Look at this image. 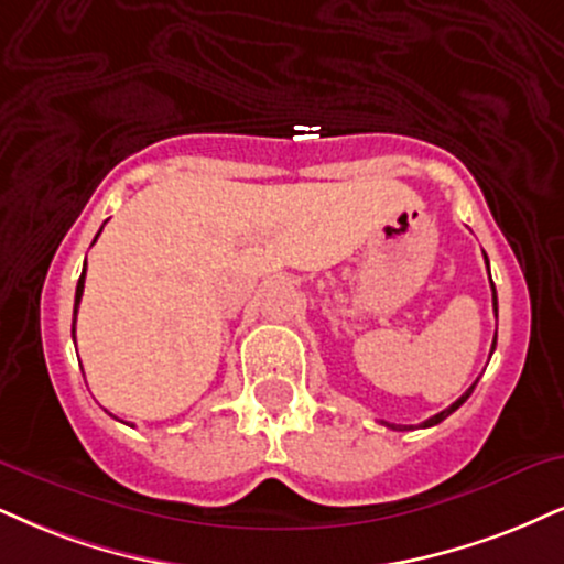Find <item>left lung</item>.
I'll return each mask as SVG.
<instances>
[{
  "instance_id": "left-lung-1",
  "label": "left lung",
  "mask_w": 564,
  "mask_h": 564,
  "mask_svg": "<svg viewBox=\"0 0 564 564\" xmlns=\"http://www.w3.org/2000/svg\"><path fill=\"white\" fill-rule=\"evenodd\" d=\"M486 267H489V261H486ZM491 297H495V311H497V290H495V282H491ZM495 345H497V337H495ZM495 345H491V350H495ZM476 384H478V381H476ZM476 384H474V387H470V389H468V392H465L460 400H455V402H452V405H449V408H444V410H442V413L431 415V419H429V421H423V423H421V426H423V429H429V426H436V423H442L444 419H447V415H452V413H455V410H457V408H460V405H463V402L470 398V392H474V389H476ZM387 426H389V429H400V426H394V423H387ZM402 429H410V426H402ZM402 429H400V431H402Z\"/></svg>"
}]
</instances>
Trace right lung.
Returning <instances> with one entry per match:
<instances>
[{
  "instance_id": "1",
  "label": "right lung",
  "mask_w": 564,
  "mask_h": 564,
  "mask_svg": "<svg viewBox=\"0 0 564 564\" xmlns=\"http://www.w3.org/2000/svg\"><path fill=\"white\" fill-rule=\"evenodd\" d=\"M104 229V227H101ZM101 229H99V235H101ZM99 235H96V238H99ZM96 238H94V242H96ZM83 284H86V263H83V274H80V280H78V288H75V308H73V339H75V316H78V305H80V297H83Z\"/></svg>"
}]
</instances>
